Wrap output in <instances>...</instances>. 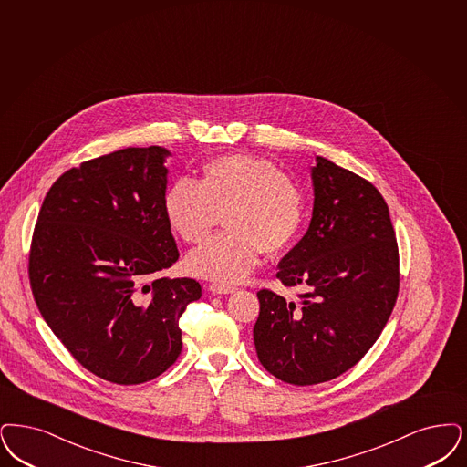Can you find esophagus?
<instances>
[{"label":"esophagus","instance_id":"esophagus-1","mask_svg":"<svg viewBox=\"0 0 467 467\" xmlns=\"http://www.w3.org/2000/svg\"><path fill=\"white\" fill-rule=\"evenodd\" d=\"M208 290L212 294H231V292L236 290V286L229 285V283H223V281H213V283H210Z\"/></svg>","mask_w":467,"mask_h":467}]
</instances>
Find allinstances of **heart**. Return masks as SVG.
I'll use <instances>...</instances> for the list:
<instances>
[{
  "instance_id": "1",
  "label": "heart",
  "mask_w": 467,
  "mask_h": 467,
  "mask_svg": "<svg viewBox=\"0 0 467 467\" xmlns=\"http://www.w3.org/2000/svg\"><path fill=\"white\" fill-rule=\"evenodd\" d=\"M163 210L171 231L187 243H202L187 257V269L202 278L236 283L259 261L296 242L304 223V192L273 161L254 154H225L206 161L196 182L179 179L168 187Z\"/></svg>"
}]
</instances>
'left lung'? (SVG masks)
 I'll use <instances>...</instances> for the list:
<instances>
[{
	"mask_svg": "<svg viewBox=\"0 0 467 467\" xmlns=\"http://www.w3.org/2000/svg\"><path fill=\"white\" fill-rule=\"evenodd\" d=\"M317 161L311 224L276 273L283 286L300 288L297 299L261 288L254 327L262 367L294 386L353 368L382 334L400 292L386 200L351 170L321 156Z\"/></svg>",
	"mask_w": 467,
	"mask_h": 467,
	"instance_id": "1",
	"label": "left lung"
}]
</instances>
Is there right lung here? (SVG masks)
I'll return each mask as SVG.
<instances>
[{"instance_id": "right-lung-1", "label": "right lung", "mask_w": 467, "mask_h": 467, "mask_svg": "<svg viewBox=\"0 0 467 467\" xmlns=\"http://www.w3.org/2000/svg\"><path fill=\"white\" fill-rule=\"evenodd\" d=\"M168 150L127 148L79 163L48 189L29 248L41 317L76 361L133 386L182 351L179 319L202 297L192 278H158L179 259L168 225Z\"/></svg>"}]
</instances>
